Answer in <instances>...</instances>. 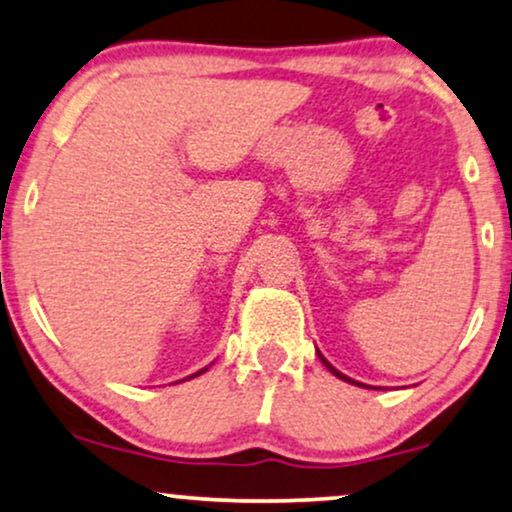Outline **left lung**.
<instances>
[{
	"instance_id": "1",
	"label": "left lung",
	"mask_w": 512,
	"mask_h": 512,
	"mask_svg": "<svg viewBox=\"0 0 512 512\" xmlns=\"http://www.w3.org/2000/svg\"><path fill=\"white\" fill-rule=\"evenodd\" d=\"M319 359H321V364H323V366H326V368H328V371H331V373L335 375V378L345 380V383H354V380H352V378H347V375H342V373L338 371V368H335V366H331V364H328V361H326V359H323V354H321V352H319ZM354 385H359V387H361V383H354Z\"/></svg>"
}]
</instances>
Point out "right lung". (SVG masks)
Returning <instances> with one entry per match:
<instances>
[{
  "mask_svg": "<svg viewBox=\"0 0 512 512\" xmlns=\"http://www.w3.org/2000/svg\"><path fill=\"white\" fill-rule=\"evenodd\" d=\"M208 371V368H203V371H198V373H193V375H189V378H196V375H200V373H205Z\"/></svg>",
  "mask_w": 512,
  "mask_h": 512,
  "instance_id": "1",
  "label": "right lung"
}]
</instances>
